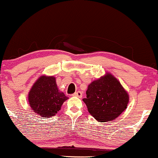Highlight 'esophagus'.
<instances>
[{
  "label": "esophagus",
  "mask_w": 158,
  "mask_h": 158,
  "mask_svg": "<svg viewBox=\"0 0 158 158\" xmlns=\"http://www.w3.org/2000/svg\"><path fill=\"white\" fill-rule=\"evenodd\" d=\"M73 96H77V97L81 98L82 97V94H81V91H77V92H75L73 94Z\"/></svg>",
  "instance_id": "1"
}]
</instances>
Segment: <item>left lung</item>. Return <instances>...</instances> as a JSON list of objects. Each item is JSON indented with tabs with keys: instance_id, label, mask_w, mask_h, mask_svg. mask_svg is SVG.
I'll list each match as a JSON object with an SVG mask.
<instances>
[{
	"instance_id": "1",
	"label": "left lung",
	"mask_w": 158,
	"mask_h": 158,
	"mask_svg": "<svg viewBox=\"0 0 158 158\" xmlns=\"http://www.w3.org/2000/svg\"><path fill=\"white\" fill-rule=\"evenodd\" d=\"M87 98H83L90 114L98 122L114 120L126 110L128 93L111 73L96 79L88 85Z\"/></svg>"
}]
</instances>
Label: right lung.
<instances>
[{"mask_svg": "<svg viewBox=\"0 0 158 158\" xmlns=\"http://www.w3.org/2000/svg\"><path fill=\"white\" fill-rule=\"evenodd\" d=\"M64 93L59 90L54 77L41 76L28 93V102L31 110L40 116H54L68 99Z\"/></svg>", "mask_w": 158, "mask_h": 158, "instance_id": "add662e5", "label": "right lung"}]
</instances>
